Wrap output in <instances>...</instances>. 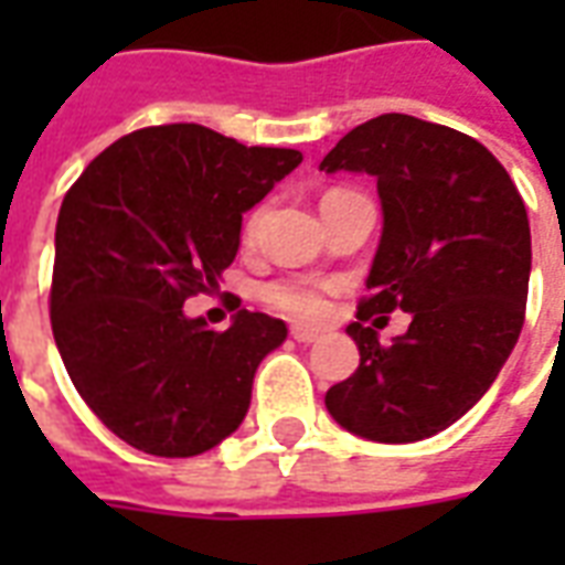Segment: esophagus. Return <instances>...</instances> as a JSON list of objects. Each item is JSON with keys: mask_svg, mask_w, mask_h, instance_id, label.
<instances>
[{"mask_svg": "<svg viewBox=\"0 0 565 565\" xmlns=\"http://www.w3.org/2000/svg\"><path fill=\"white\" fill-rule=\"evenodd\" d=\"M290 335H294L296 342H302V344L318 342V339H320V332L311 330V327H294V330H290Z\"/></svg>", "mask_w": 565, "mask_h": 565, "instance_id": "1", "label": "esophagus"}]
</instances>
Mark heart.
I'll list each match as a JSON object with an SVG mask.
<instances>
[{"instance_id":"obj_1","label":"heart","mask_w":565,"mask_h":565,"mask_svg":"<svg viewBox=\"0 0 565 565\" xmlns=\"http://www.w3.org/2000/svg\"><path fill=\"white\" fill-rule=\"evenodd\" d=\"M257 226V214L247 223V235L254 233ZM327 284L311 281V278H290V281H275L266 287V299L271 306L281 308L287 315H294L299 320H320L327 315Z\"/></svg>"}]
</instances>
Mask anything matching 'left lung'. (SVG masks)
<instances>
[{"instance_id": "1", "label": "left lung", "mask_w": 565, "mask_h": 565, "mask_svg": "<svg viewBox=\"0 0 565 565\" xmlns=\"http://www.w3.org/2000/svg\"><path fill=\"white\" fill-rule=\"evenodd\" d=\"M320 172L372 174L384 217L348 327L360 366L327 391V412L369 441L436 436L490 391L521 335L533 269L521 193L481 141L412 115L351 129ZM396 307L413 323L381 343L365 320Z\"/></svg>"}]
</instances>
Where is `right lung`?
<instances>
[{
	"label": "right lung",
	"instance_id": "1",
	"mask_svg": "<svg viewBox=\"0 0 565 565\" xmlns=\"http://www.w3.org/2000/svg\"><path fill=\"white\" fill-rule=\"evenodd\" d=\"M302 162L199 124L129 132L81 172L56 217L51 327L81 399L153 457L233 436L287 323L238 308L226 332L186 318L242 245V214Z\"/></svg>",
	"mask_w": 565,
	"mask_h": 565
}]
</instances>
